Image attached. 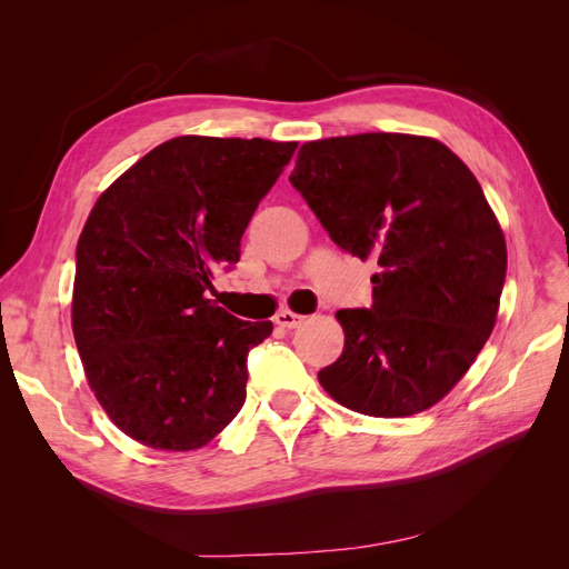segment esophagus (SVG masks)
<instances>
[{"instance_id": "esophagus-1", "label": "esophagus", "mask_w": 569, "mask_h": 569, "mask_svg": "<svg viewBox=\"0 0 569 569\" xmlns=\"http://www.w3.org/2000/svg\"><path fill=\"white\" fill-rule=\"evenodd\" d=\"M303 320V316L299 313H291V311H280L278 316H274V325L284 327V330H295V327H299Z\"/></svg>"}]
</instances>
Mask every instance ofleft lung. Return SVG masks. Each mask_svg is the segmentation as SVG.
Instances as JSON below:
<instances>
[{
  "mask_svg": "<svg viewBox=\"0 0 569 569\" xmlns=\"http://www.w3.org/2000/svg\"><path fill=\"white\" fill-rule=\"evenodd\" d=\"M289 182L339 249L380 268L372 306L337 311L347 339L322 389L372 418L439 403L487 343L508 266L470 168L432 137L363 132L306 142Z\"/></svg>",
  "mask_w": 569,
  "mask_h": 569,
  "instance_id": "1",
  "label": "left lung"
}]
</instances>
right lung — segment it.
<instances>
[{"label": "right lung", "instance_id": "obj_1", "mask_svg": "<svg viewBox=\"0 0 569 569\" xmlns=\"http://www.w3.org/2000/svg\"><path fill=\"white\" fill-rule=\"evenodd\" d=\"M297 142L184 134L128 168L76 249L73 335L111 422L149 449L192 451L247 399V356L272 322L209 299Z\"/></svg>", "mask_w": 569, "mask_h": 569}]
</instances>
